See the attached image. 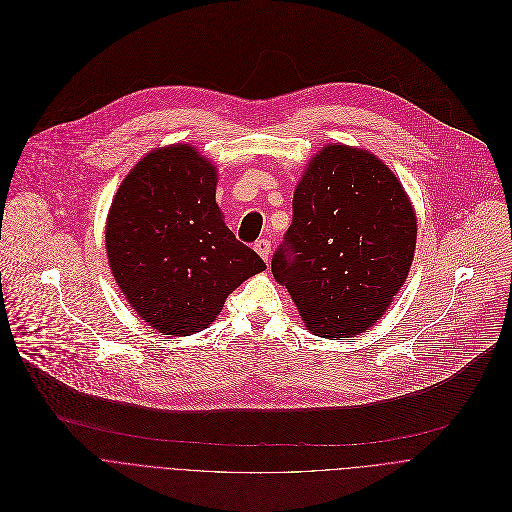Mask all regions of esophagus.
I'll return each instance as SVG.
<instances>
[{"instance_id": "esophagus-1", "label": "esophagus", "mask_w": 512, "mask_h": 512, "mask_svg": "<svg viewBox=\"0 0 512 512\" xmlns=\"http://www.w3.org/2000/svg\"><path fill=\"white\" fill-rule=\"evenodd\" d=\"M254 250L260 254V258L264 260V262H268L270 260V250H272V244L268 242V240H258L256 244H254Z\"/></svg>"}]
</instances>
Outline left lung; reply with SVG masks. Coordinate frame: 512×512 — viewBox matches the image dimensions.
Segmentation results:
<instances>
[{
    "label": "left lung",
    "mask_w": 512,
    "mask_h": 512,
    "mask_svg": "<svg viewBox=\"0 0 512 512\" xmlns=\"http://www.w3.org/2000/svg\"><path fill=\"white\" fill-rule=\"evenodd\" d=\"M418 236L412 201L375 155L323 147L292 197V224L272 256L315 335L349 339L367 331L410 272Z\"/></svg>",
    "instance_id": "left-lung-1"
}]
</instances>
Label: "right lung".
<instances>
[{
    "label": "right lung",
    "mask_w": 512,
    "mask_h": 512,
    "mask_svg": "<svg viewBox=\"0 0 512 512\" xmlns=\"http://www.w3.org/2000/svg\"><path fill=\"white\" fill-rule=\"evenodd\" d=\"M216 183V167L177 143L147 153L113 199L105 236L113 276L163 335L208 329L228 294L266 270L224 224Z\"/></svg>",
    "instance_id": "right-lung-1"
}]
</instances>
